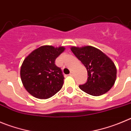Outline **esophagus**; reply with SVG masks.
I'll use <instances>...</instances> for the list:
<instances>
[{"label": "esophagus", "mask_w": 131, "mask_h": 131, "mask_svg": "<svg viewBox=\"0 0 131 131\" xmlns=\"http://www.w3.org/2000/svg\"><path fill=\"white\" fill-rule=\"evenodd\" d=\"M69 75H70V76H74V72H71L70 73Z\"/></svg>", "instance_id": "esophagus-1"}]
</instances>
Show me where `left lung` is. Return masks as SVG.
<instances>
[{"label": "left lung", "instance_id": "1", "mask_svg": "<svg viewBox=\"0 0 131 131\" xmlns=\"http://www.w3.org/2000/svg\"><path fill=\"white\" fill-rule=\"evenodd\" d=\"M72 52L86 68V82L79 88L92 96L105 94L114 85L116 79V68L112 60L93 46L71 48Z\"/></svg>", "mask_w": 131, "mask_h": 131}]
</instances>
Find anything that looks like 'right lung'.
<instances>
[{"instance_id":"right-lung-1","label":"right lung","mask_w":131,"mask_h":131,"mask_svg":"<svg viewBox=\"0 0 131 131\" xmlns=\"http://www.w3.org/2000/svg\"><path fill=\"white\" fill-rule=\"evenodd\" d=\"M64 48L42 46L33 51L23 61L20 78L26 90L38 99H48L61 89L64 76L55 64Z\"/></svg>"}]
</instances>
